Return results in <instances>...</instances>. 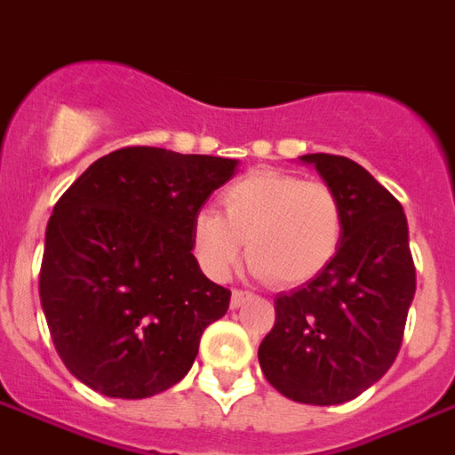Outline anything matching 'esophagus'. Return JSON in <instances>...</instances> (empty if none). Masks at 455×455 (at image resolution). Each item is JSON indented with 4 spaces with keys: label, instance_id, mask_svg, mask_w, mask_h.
I'll return each instance as SVG.
<instances>
[{
    "label": "esophagus",
    "instance_id": "34e87169",
    "mask_svg": "<svg viewBox=\"0 0 455 455\" xmlns=\"http://www.w3.org/2000/svg\"><path fill=\"white\" fill-rule=\"evenodd\" d=\"M251 299H253V294H251V291L234 289V291H231V308H241V306H243L245 301H251Z\"/></svg>",
    "mask_w": 455,
    "mask_h": 455
}]
</instances>
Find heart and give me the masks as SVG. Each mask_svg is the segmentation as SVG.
<instances>
[{
    "label": "heart",
    "mask_w": 455,
    "mask_h": 455,
    "mask_svg": "<svg viewBox=\"0 0 455 455\" xmlns=\"http://www.w3.org/2000/svg\"><path fill=\"white\" fill-rule=\"evenodd\" d=\"M342 202L323 180L253 171L221 193V214H195L190 241L204 275L228 279L245 253L255 277L296 287L318 277L342 241Z\"/></svg>",
    "instance_id": "heart-1"
}]
</instances>
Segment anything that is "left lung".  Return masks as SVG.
Masks as SVG:
<instances>
[{"mask_svg":"<svg viewBox=\"0 0 455 455\" xmlns=\"http://www.w3.org/2000/svg\"><path fill=\"white\" fill-rule=\"evenodd\" d=\"M342 202V241L331 265L277 294L275 328L258 349L265 379L306 405H342L388 371L398 356L415 265L405 212L376 178L345 156L306 154Z\"/></svg>","mask_w":455,"mask_h":455,"instance_id":"1","label":"left lung"}]
</instances>
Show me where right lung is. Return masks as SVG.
Here are the masks:
<instances>
[{"mask_svg": "<svg viewBox=\"0 0 455 455\" xmlns=\"http://www.w3.org/2000/svg\"><path fill=\"white\" fill-rule=\"evenodd\" d=\"M238 159L127 147L93 161L52 210L40 304L60 359L108 398L140 400L190 371L231 291L202 275L195 214Z\"/></svg>", "mask_w": 455, "mask_h": 455, "instance_id": "obj_1", "label": "right lung"}]
</instances>
